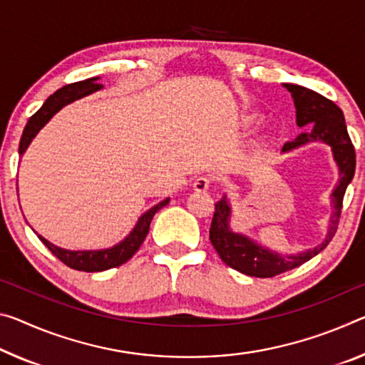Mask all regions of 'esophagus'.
Masks as SVG:
<instances>
[{
	"mask_svg": "<svg viewBox=\"0 0 365 365\" xmlns=\"http://www.w3.org/2000/svg\"><path fill=\"white\" fill-rule=\"evenodd\" d=\"M210 187H211V178L206 177V175L198 177L193 183V188L196 190V192H206V190Z\"/></svg>",
	"mask_w": 365,
	"mask_h": 365,
	"instance_id": "esophagus-1",
	"label": "esophagus"
}]
</instances>
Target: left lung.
<instances>
[{"mask_svg":"<svg viewBox=\"0 0 365 365\" xmlns=\"http://www.w3.org/2000/svg\"><path fill=\"white\" fill-rule=\"evenodd\" d=\"M284 88L294 97V103H296L297 110V125L300 128L307 130L300 133L294 141L286 143L282 151H292V149L312 141H323L331 146L334 160L339 167V183L333 192L334 212L331 221H329L328 235L322 245L309 248L307 252L299 253V255L284 257L257 245L255 242L247 239L245 235L234 234L229 229L230 207L227 201H225V198L217 201L214 205L210 240L225 264L247 276L273 277L297 268V266L318 255L336 234L346 188H348L349 182L354 177L356 170L354 146H352L348 128H346L344 115L336 103L315 91L302 88V86L284 84Z\"/></svg>","mask_w":365,"mask_h":365,"instance_id":"left-lung-1","label":"left lung"}]
</instances>
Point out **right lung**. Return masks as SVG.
I'll use <instances>...</instances> for the list:
<instances>
[{
  "label": "right lung",
  "mask_w": 365,
  "mask_h": 365,
  "mask_svg": "<svg viewBox=\"0 0 365 365\" xmlns=\"http://www.w3.org/2000/svg\"><path fill=\"white\" fill-rule=\"evenodd\" d=\"M99 78H89L86 81H78V83L63 86L61 89H58L55 94H51L42 107H40L36 113L29 118L24 131H22L21 143H19V154L22 155L29 146V143L32 141V138L37 135L38 130L47 123V121L53 117V115L60 110L63 106L79 99V97H84L102 88V84L97 83ZM169 203V198L162 201V203L155 205L151 207L148 212H144L140 221H138L136 227L133 229V232L126 237L123 242H120L118 245L113 248H107V250L101 252H69L63 250V248H58L51 245L48 240H45L43 237L38 235V239L43 242L45 247L53 253V255L60 259L61 263H65L71 269L78 271H86V273H96V271H106L110 268H117V266L123 264L128 262V259L135 255V253L140 250L141 244L146 239L149 232V225L154 217V214L158 212L160 207H164Z\"/></svg>",
  "instance_id": "1"
}]
</instances>
